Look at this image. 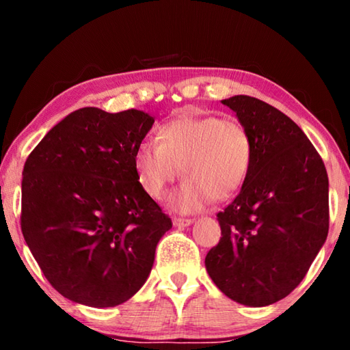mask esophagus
Returning a JSON list of instances; mask_svg holds the SVG:
<instances>
[{"label":"esophagus","instance_id":"esophagus-1","mask_svg":"<svg viewBox=\"0 0 350 350\" xmlns=\"http://www.w3.org/2000/svg\"><path fill=\"white\" fill-rule=\"evenodd\" d=\"M173 224H174V227L183 228V227H188V225H191L193 221H191V219H185V217H174Z\"/></svg>","mask_w":350,"mask_h":350}]
</instances>
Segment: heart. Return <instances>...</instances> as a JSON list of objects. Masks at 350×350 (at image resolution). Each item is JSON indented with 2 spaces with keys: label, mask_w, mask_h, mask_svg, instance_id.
I'll return each mask as SVG.
<instances>
[{
  "label": "heart",
  "mask_w": 350,
  "mask_h": 350,
  "mask_svg": "<svg viewBox=\"0 0 350 350\" xmlns=\"http://www.w3.org/2000/svg\"><path fill=\"white\" fill-rule=\"evenodd\" d=\"M144 142L134 152V168L148 196L161 200L171 183L185 179L168 205L177 213H196L215 200L233 198L244 187L253 163V140L234 117L180 116Z\"/></svg>",
  "instance_id": "heart-1"
}]
</instances>
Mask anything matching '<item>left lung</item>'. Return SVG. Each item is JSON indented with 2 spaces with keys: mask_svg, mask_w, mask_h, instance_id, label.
I'll return each mask as SVG.
<instances>
[{
  "mask_svg": "<svg viewBox=\"0 0 350 350\" xmlns=\"http://www.w3.org/2000/svg\"><path fill=\"white\" fill-rule=\"evenodd\" d=\"M253 140L244 187L217 213L222 238L206 253L213 282L236 303L264 307L303 281L329 232V179L292 118L262 100H222Z\"/></svg>",
  "mask_w": 350,
  "mask_h": 350,
  "instance_id": "left-lung-1",
  "label": "left lung"
}]
</instances>
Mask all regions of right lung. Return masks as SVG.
<instances>
[{
  "label": "right lung",
  "instance_id": "right-lung-1",
  "mask_svg": "<svg viewBox=\"0 0 350 350\" xmlns=\"http://www.w3.org/2000/svg\"><path fill=\"white\" fill-rule=\"evenodd\" d=\"M154 123L139 109L81 108L35 146L21 182V232L58 293L114 307L150 276L171 219L140 187L134 152Z\"/></svg>",
  "mask_w": 350,
  "mask_h": 350
}]
</instances>
